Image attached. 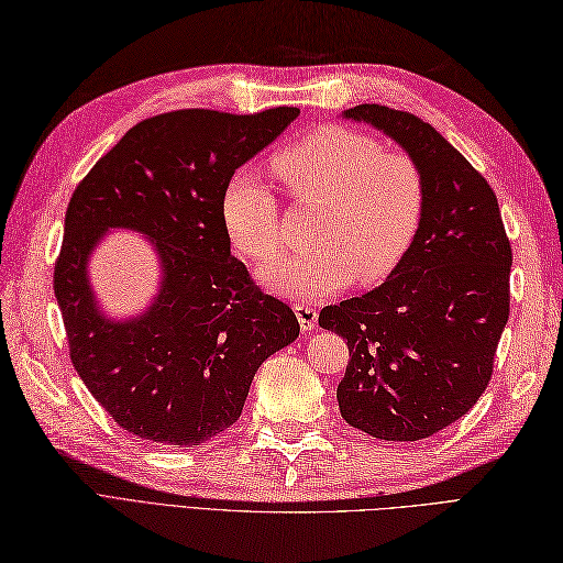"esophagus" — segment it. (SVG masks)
Returning a JSON list of instances; mask_svg holds the SVG:
<instances>
[{"instance_id": "1", "label": "esophagus", "mask_w": 563, "mask_h": 563, "mask_svg": "<svg viewBox=\"0 0 563 563\" xmlns=\"http://www.w3.org/2000/svg\"><path fill=\"white\" fill-rule=\"evenodd\" d=\"M295 313H297V321L301 333H309V330L319 321V309L313 305H295Z\"/></svg>"}]
</instances>
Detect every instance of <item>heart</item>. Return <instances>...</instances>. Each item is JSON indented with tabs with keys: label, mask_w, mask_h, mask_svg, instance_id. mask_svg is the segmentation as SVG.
<instances>
[{
	"label": "heart",
	"mask_w": 563,
	"mask_h": 563,
	"mask_svg": "<svg viewBox=\"0 0 563 563\" xmlns=\"http://www.w3.org/2000/svg\"><path fill=\"white\" fill-rule=\"evenodd\" d=\"M295 205L321 207L313 252L266 266L268 290L321 299L352 280L373 285L405 262L426 211L421 164L401 150L344 125H323L273 158ZM223 223L235 250L266 264L285 252L278 197L247 170L223 192Z\"/></svg>",
	"instance_id": "b5f03b06"
}]
</instances>
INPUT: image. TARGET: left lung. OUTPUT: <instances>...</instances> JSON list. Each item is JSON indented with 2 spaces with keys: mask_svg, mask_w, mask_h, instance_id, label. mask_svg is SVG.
I'll return each mask as SVG.
<instances>
[{
  "mask_svg": "<svg viewBox=\"0 0 563 563\" xmlns=\"http://www.w3.org/2000/svg\"><path fill=\"white\" fill-rule=\"evenodd\" d=\"M344 117L376 125L421 164L426 211L383 285L319 316L350 350L338 405L373 438L423 440L459 421L493 378L509 321L511 242L493 187L430 123L380 104Z\"/></svg>",
  "mask_w": 563,
  "mask_h": 563,
  "instance_id": "obj_1",
  "label": "left lung"
}]
</instances>
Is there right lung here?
I'll return each mask as SVG.
<instances>
[{"mask_svg":"<svg viewBox=\"0 0 563 563\" xmlns=\"http://www.w3.org/2000/svg\"><path fill=\"white\" fill-rule=\"evenodd\" d=\"M299 117L178 109L144 119L90 168L68 201L54 295L68 354L92 397L142 440L195 446L233 426L254 373L299 335L295 311L230 254L228 180ZM107 227H133L163 256L151 311L117 324L96 311L87 256Z\"/></svg>","mask_w":563,"mask_h":563,"instance_id":"right-lung-1","label":"right lung"}]
</instances>
